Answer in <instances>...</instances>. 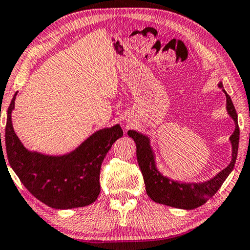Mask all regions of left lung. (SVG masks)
I'll return each mask as SVG.
<instances>
[{
  "instance_id": "8db88e82",
  "label": "left lung",
  "mask_w": 250,
  "mask_h": 250,
  "mask_svg": "<svg viewBox=\"0 0 250 250\" xmlns=\"http://www.w3.org/2000/svg\"><path fill=\"white\" fill-rule=\"evenodd\" d=\"M218 86L225 93L226 109L235 123V130L229 137L230 144H232V160L226 168H224L212 179L204 182H181L164 176L157 168L156 157L151 147L150 138L138 131H128L129 137H131L136 143V156H137L138 165L143 174L146 194L156 203L165 204L167 207L178 208V209H196L216 194L233 170L239 147L240 129L238 125V114H236L232 99L224 90L222 82L218 84Z\"/></svg>"
}]
</instances>
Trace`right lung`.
<instances>
[{"label": "right lung", "instance_id": "1", "mask_svg": "<svg viewBox=\"0 0 250 250\" xmlns=\"http://www.w3.org/2000/svg\"><path fill=\"white\" fill-rule=\"evenodd\" d=\"M16 96L17 92L8 108L4 150L1 143L2 159L7 153L11 168L25 188L50 208L67 210L93 203L100 192L99 176L104 158L113 143L123 136L120 125L100 129L63 156L32 152L21 144L12 127L11 113Z\"/></svg>", "mask_w": 250, "mask_h": 250}]
</instances>
